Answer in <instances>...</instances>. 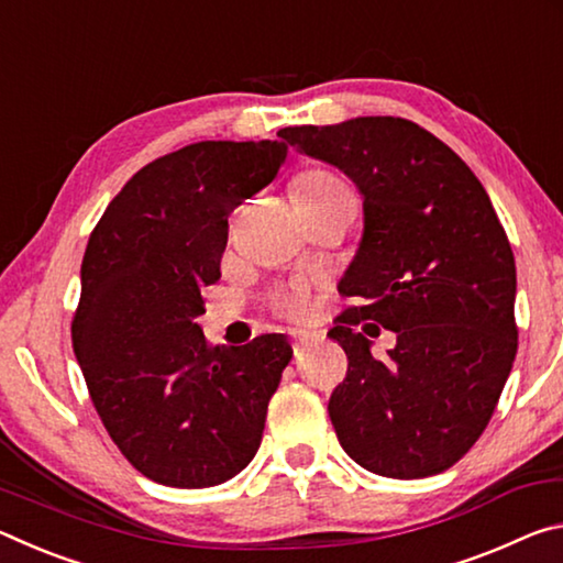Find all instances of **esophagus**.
<instances>
[{
  "label": "esophagus",
  "instance_id": "34e87169",
  "mask_svg": "<svg viewBox=\"0 0 563 563\" xmlns=\"http://www.w3.org/2000/svg\"><path fill=\"white\" fill-rule=\"evenodd\" d=\"M312 342H318V335H316V332H305V330L295 332V335H292V352H295V362L300 360L302 350L308 347V345H312Z\"/></svg>",
  "mask_w": 563,
  "mask_h": 563
}]
</instances>
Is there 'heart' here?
Wrapping results in <instances>:
<instances>
[{"mask_svg": "<svg viewBox=\"0 0 563 563\" xmlns=\"http://www.w3.org/2000/svg\"><path fill=\"white\" fill-rule=\"evenodd\" d=\"M338 188H345V184L338 176H332L330 170H320V168H310V170H302V174L295 176L292 186H290V194H292V201H310V198H320V196H328L332 190ZM275 308H278L283 316L295 318V320H302L310 316L312 310V298L305 285H295L288 292H283L278 302H275Z\"/></svg>", "mask_w": 563, "mask_h": 563, "instance_id": "b5f03b06", "label": "heart"}]
</instances>
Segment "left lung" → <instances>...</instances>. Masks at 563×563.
<instances>
[{"label":"left lung","instance_id":"obj_1","mask_svg":"<svg viewBox=\"0 0 563 563\" xmlns=\"http://www.w3.org/2000/svg\"><path fill=\"white\" fill-rule=\"evenodd\" d=\"M278 136L340 168L362 196V238L338 290L355 298L328 335L347 375L328 412L367 472L422 479L472 450L517 357V265L472 168L417 123L357 117ZM367 321L398 332L385 361ZM363 330H358V325Z\"/></svg>","mask_w":563,"mask_h":563}]
</instances>
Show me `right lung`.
<instances>
[{"instance_id": "obj_1", "label": "right lung", "mask_w": 563, "mask_h": 563, "mask_svg": "<svg viewBox=\"0 0 563 563\" xmlns=\"http://www.w3.org/2000/svg\"><path fill=\"white\" fill-rule=\"evenodd\" d=\"M285 141H201L151 161L113 198L81 263L74 355L113 444L166 487L245 470L292 357L285 335L211 347L201 290L221 278L228 216L278 176Z\"/></svg>"}]
</instances>
